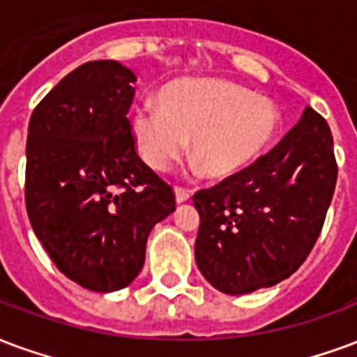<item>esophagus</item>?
I'll list each match as a JSON object with an SVG mask.
<instances>
[{
	"label": "esophagus",
	"instance_id": "esophagus-1",
	"mask_svg": "<svg viewBox=\"0 0 357 357\" xmlns=\"http://www.w3.org/2000/svg\"><path fill=\"white\" fill-rule=\"evenodd\" d=\"M174 192H176V202H178V204L187 202V200L191 199V191H189V189H183V187H176Z\"/></svg>",
	"mask_w": 357,
	"mask_h": 357
}]
</instances>
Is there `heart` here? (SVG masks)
Wrapping results in <instances>:
<instances>
[{
  "label": "heart",
  "instance_id": "obj_1",
  "mask_svg": "<svg viewBox=\"0 0 357 357\" xmlns=\"http://www.w3.org/2000/svg\"><path fill=\"white\" fill-rule=\"evenodd\" d=\"M158 105H138L130 132L153 170L166 172L191 153L210 178H229L271 147L282 125L278 105L215 77H181L158 91Z\"/></svg>",
  "mask_w": 357,
  "mask_h": 357
}]
</instances>
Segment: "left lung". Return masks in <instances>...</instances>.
Wrapping results in <instances>:
<instances>
[{"instance_id":"1","label":"left lung","mask_w":357,"mask_h":357,"mask_svg":"<svg viewBox=\"0 0 357 357\" xmlns=\"http://www.w3.org/2000/svg\"><path fill=\"white\" fill-rule=\"evenodd\" d=\"M337 183L333 136L312 107L273 151L195 197L197 266L218 291L276 286L316 244Z\"/></svg>"}]
</instances>
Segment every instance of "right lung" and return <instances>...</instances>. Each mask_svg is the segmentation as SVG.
I'll list each match as a JSON object with an SVG mask.
<instances>
[{"mask_svg": "<svg viewBox=\"0 0 357 357\" xmlns=\"http://www.w3.org/2000/svg\"><path fill=\"white\" fill-rule=\"evenodd\" d=\"M136 75L115 60L79 66L33 109L26 142V210L58 271L84 289L134 282L147 236L176 210L168 183L132 138Z\"/></svg>", "mask_w": 357, "mask_h": 357, "instance_id": "add662e5", "label": "right lung"}]
</instances>
